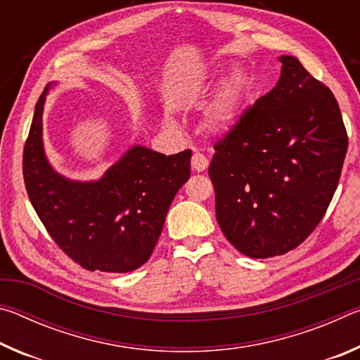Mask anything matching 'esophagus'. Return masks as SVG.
<instances>
[{"mask_svg":"<svg viewBox=\"0 0 360 360\" xmlns=\"http://www.w3.org/2000/svg\"><path fill=\"white\" fill-rule=\"evenodd\" d=\"M210 165V160L206 158L203 154H200V152H195V154L192 155V169H195V172H205L206 168H208Z\"/></svg>","mask_w":360,"mask_h":360,"instance_id":"34e87169","label":"esophagus"}]
</instances>
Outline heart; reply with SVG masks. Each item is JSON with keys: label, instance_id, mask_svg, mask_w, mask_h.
Here are the masks:
<instances>
[{"label": "heart", "instance_id": "1", "mask_svg": "<svg viewBox=\"0 0 360 360\" xmlns=\"http://www.w3.org/2000/svg\"><path fill=\"white\" fill-rule=\"evenodd\" d=\"M214 84V76H206L203 82L198 84V90L200 92H211ZM241 96L243 77L240 72H233V75L225 79L221 85V90H219L214 105L205 114V130L211 133V135H224V133H227L235 122Z\"/></svg>", "mask_w": 360, "mask_h": 360}]
</instances>
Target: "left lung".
<instances>
[{"instance_id":"8db88e82","label":"left lung","mask_w":360,"mask_h":360,"mask_svg":"<svg viewBox=\"0 0 360 360\" xmlns=\"http://www.w3.org/2000/svg\"><path fill=\"white\" fill-rule=\"evenodd\" d=\"M276 87L214 144L208 174L225 238L252 259L295 249L337 191L348 135L330 89L292 56Z\"/></svg>"}]
</instances>
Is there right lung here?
<instances>
[{
    "label": "right lung",
    "instance_id": "1",
    "mask_svg": "<svg viewBox=\"0 0 360 360\" xmlns=\"http://www.w3.org/2000/svg\"><path fill=\"white\" fill-rule=\"evenodd\" d=\"M51 85L36 103L23 149L30 202L58 248L85 270H136L150 257L174 195L191 178L192 150L165 155L133 146L98 181L65 178L49 163L42 143Z\"/></svg>",
    "mask_w": 360,
    "mask_h": 360
}]
</instances>
